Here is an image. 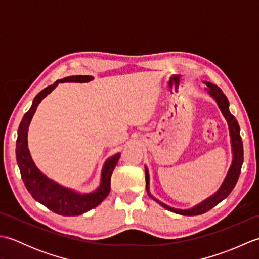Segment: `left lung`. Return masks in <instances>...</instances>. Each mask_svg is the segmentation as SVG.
Here are the masks:
<instances>
[{
    "label": "left lung",
    "mask_w": 259,
    "mask_h": 259,
    "mask_svg": "<svg viewBox=\"0 0 259 259\" xmlns=\"http://www.w3.org/2000/svg\"><path fill=\"white\" fill-rule=\"evenodd\" d=\"M207 84V91L209 95H210L214 100H216L219 109L222 110L225 119L227 120L229 131H230V140H232V148H233V162L232 166H230L226 178H225L224 183L222 184L221 188L217 190L216 194H213L206 200L200 202L199 205L192 207L190 209H175L169 207L164 203L157 200L156 198H153L150 192H149V174H148V169L146 168V188L148 191V195H149L152 199H155L157 202L160 203V205L166 208L167 210H170L176 213L183 214V216H197V214L205 213L210 210L211 208L217 206L219 202L223 201L225 198H227L230 192L233 191L234 187L237 184V180L239 178L241 166H243L244 162V149H243V141H241L240 137V128L237 122V120L234 117V115L229 112V102L227 97L224 95L221 88L214 85L210 82H205Z\"/></svg>",
    "instance_id": "8db88e82"
}]
</instances>
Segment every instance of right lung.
<instances>
[{"label":"right lung","instance_id":"obj_1","mask_svg":"<svg viewBox=\"0 0 259 259\" xmlns=\"http://www.w3.org/2000/svg\"><path fill=\"white\" fill-rule=\"evenodd\" d=\"M93 79L90 75H74L68 76L62 80H58L53 84L47 87L41 92H38L33 100L32 106L22 119L19 130L18 139H16V161L21 172L22 180L26 187L27 191L36 201L42 203L51 211L62 216H79L96 208L103 199H106L111 188V175L119 161L120 153L108 159L104 163L101 174L100 187L88 195L78 194L71 189L57 184L56 181L49 179L43 175L33 162L29 148H27V130L31 119L34 114L38 103L46 98L59 83L64 82H89Z\"/></svg>","mask_w":259,"mask_h":259}]
</instances>
